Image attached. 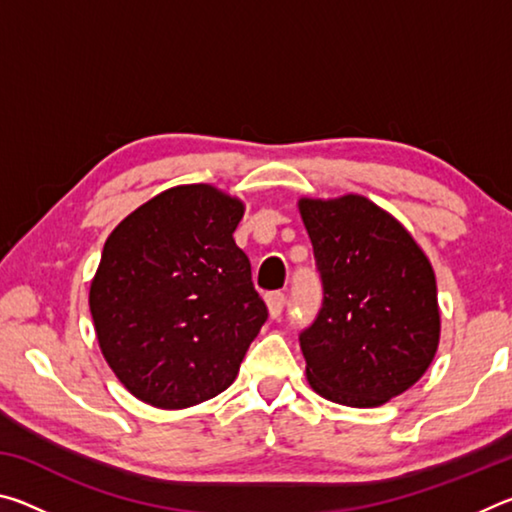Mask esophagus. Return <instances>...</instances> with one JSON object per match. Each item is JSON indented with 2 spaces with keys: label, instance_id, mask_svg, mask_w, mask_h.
Listing matches in <instances>:
<instances>
[{
  "label": "esophagus",
  "instance_id": "1",
  "mask_svg": "<svg viewBox=\"0 0 512 512\" xmlns=\"http://www.w3.org/2000/svg\"><path fill=\"white\" fill-rule=\"evenodd\" d=\"M266 305H268V314H271V318H280L282 309H284V293H280V291L268 293Z\"/></svg>",
  "mask_w": 512,
  "mask_h": 512
}]
</instances>
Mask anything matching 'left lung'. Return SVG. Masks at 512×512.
Here are the masks:
<instances>
[{
  "label": "left lung",
  "instance_id": "left-lung-1",
  "mask_svg": "<svg viewBox=\"0 0 512 512\" xmlns=\"http://www.w3.org/2000/svg\"><path fill=\"white\" fill-rule=\"evenodd\" d=\"M323 305L300 348L311 388L336 404L379 406L404 393L440 339L436 275L400 221L368 198H300Z\"/></svg>",
  "mask_w": 512,
  "mask_h": 512
}]
</instances>
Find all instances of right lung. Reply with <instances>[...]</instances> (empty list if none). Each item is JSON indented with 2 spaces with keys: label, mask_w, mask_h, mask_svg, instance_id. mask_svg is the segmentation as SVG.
<instances>
[{
  "label": "right lung",
  "mask_w": 512,
  "mask_h": 512,
  "mask_svg": "<svg viewBox=\"0 0 512 512\" xmlns=\"http://www.w3.org/2000/svg\"><path fill=\"white\" fill-rule=\"evenodd\" d=\"M244 203L180 185L128 214L90 287L99 348L117 379L158 409H187L235 381L268 309L232 232Z\"/></svg>",
  "instance_id": "right-lung-1"
}]
</instances>
